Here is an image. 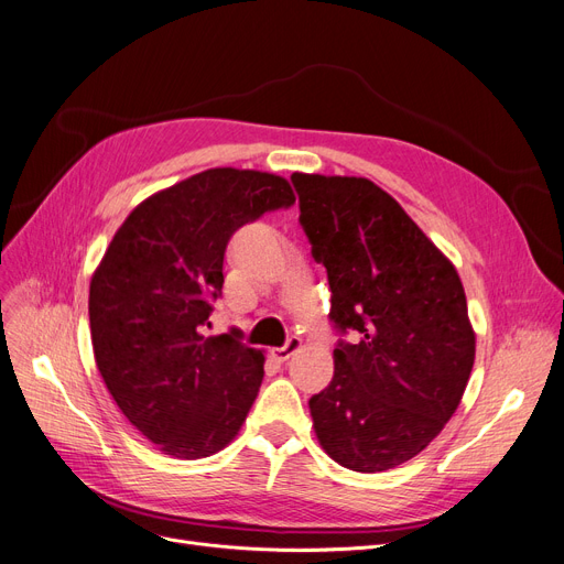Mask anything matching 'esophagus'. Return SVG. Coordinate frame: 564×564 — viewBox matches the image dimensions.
Returning a JSON list of instances; mask_svg holds the SVG:
<instances>
[{
    "instance_id": "34e87169",
    "label": "esophagus",
    "mask_w": 564,
    "mask_h": 564,
    "mask_svg": "<svg viewBox=\"0 0 564 564\" xmlns=\"http://www.w3.org/2000/svg\"><path fill=\"white\" fill-rule=\"evenodd\" d=\"M301 348H303V339H301V337H296V335H293V337H289V339H286V344H284V346L275 348L273 356H275L280 362H286V360H289L293 354H299Z\"/></svg>"
}]
</instances>
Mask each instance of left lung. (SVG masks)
Wrapping results in <instances>:
<instances>
[{
	"mask_svg": "<svg viewBox=\"0 0 564 564\" xmlns=\"http://www.w3.org/2000/svg\"><path fill=\"white\" fill-rule=\"evenodd\" d=\"M312 257L326 265L339 339L310 399L330 459L381 473L413 459L457 411L475 333L457 268L386 191L360 176H291Z\"/></svg>",
	"mask_w": 564,
	"mask_h": 564,
	"instance_id": "1",
	"label": "left lung"
}]
</instances>
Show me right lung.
I'll use <instances>...</instances> for the list:
<instances>
[{"label": "right lung", "instance_id": "1", "mask_svg": "<svg viewBox=\"0 0 564 564\" xmlns=\"http://www.w3.org/2000/svg\"><path fill=\"white\" fill-rule=\"evenodd\" d=\"M296 197L286 178L216 167L144 199L123 220L89 286L100 377L132 426L176 459H204L243 426L263 354L238 330L206 337L236 229Z\"/></svg>", "mask_w": 564, "mask_h": 564}]
</instances>
